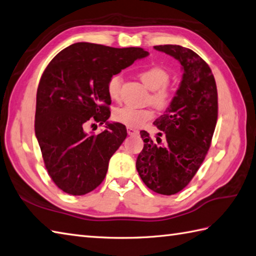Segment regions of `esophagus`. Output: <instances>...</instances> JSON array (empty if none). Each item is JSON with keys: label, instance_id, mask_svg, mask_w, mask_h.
I'll use <instances>...</instances> for the list:
<instances>
[{"label": "esophagus", "instance_id": "34e87169", "mask_svg": "<svg viewBox=\"0 0 256 256\" xmlns=\"http://www.w3.org/2000/svg\"><path fill=\"white\" fill-rule=\"evenodd\" d=\"M128 135H138V131L133 128H128Z\"/></svg>", "mask_w": 256, "mask_h": 256}]
</instances>
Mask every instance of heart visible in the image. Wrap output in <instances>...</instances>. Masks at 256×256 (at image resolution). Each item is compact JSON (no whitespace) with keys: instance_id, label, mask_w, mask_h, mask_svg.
<instances>
[{"instance_id":"1","label":"heart","mask_w":256,"mask_h":256,"mask_svg":"<svg viewBox=\"0 0 256 256\" xmlns=\"http://www.w3.org/2000/svg\"><path fill=\"white\" fill-rule=\"evenodd\" d=\"M138 76L146 86L152 90L150 101L155 108L163 110L168 106L172 101L173 92L170 88V73L158 65H150L138 71ZM122 76L121 74H114L106 83V91L108 96L118 101L121 95ZM114 120L128 128H141L154 118V112L151 108H138L133 106L118 108L114 111Z\"/></svg>"}]
</instances>
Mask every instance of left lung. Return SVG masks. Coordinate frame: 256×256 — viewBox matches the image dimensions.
Wrapping results in <instances>:
<instances>
[{
	"label": "left lung",
	"instance_id": "left-lung-1",
	"mask_svg": "<svg viewBox=\"0 0 256 256\" xmlns=\"http://www.w3.org/2000/svg\"><path fill=\"white\" fill-rule=\"evenodd\" d=\"M171 55L184 73L176 94L163 115L154 121L160 131L154 142L141 131L144 148L136 170L148 188L173 195L186 186L206 156L218 121V88L211 68L192 50L181 45H156ZM160 136H164V143Z\"/></svg>",
	"mask_w": 256,
	"mask_h": 256
}]
</instances>
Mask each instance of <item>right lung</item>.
Returning a JSON list of instances; mask_svg holds the SVG:
<instances>
[{
	"instance_id": "right-lung-1",
	"label": "right lung",
	"mask_w": 256,
	"mask_h": 256,
	"mask_svg": "<svg viewBox=\"0 0 256 256\" xmlns=\"http://www.w3.org/2000/svg\"><path fill=\"white\" fill-rule=\"evenodd\" d=\"M148 54L141 48L80 42L62 50L44 70L36 93L35 135L50 178L63 192L84 195L103 182L110 158L128 135L125 125L108 123L106 83ZM92 120L106 122L107 130L88 136L84 128Z\"/></svg>"
}]
</instances>
